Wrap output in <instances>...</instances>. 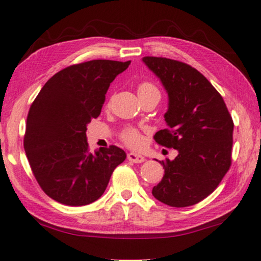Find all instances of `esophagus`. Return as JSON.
Segmentation results:
<instances>
[{
  "instance_id": "34e87169",
  "label": "esophagus",
  "mask_w": 261,
  "mask_h": 261,
  "mask_svg": "<svg viewBox=\"0 0 261 261\" xmlns=\"http://www.w3.org/2000/svg\"><path fill=\"white\" fill-rule=\"evenodd\" d=\"M127 160L131 161V162H135V163H141L145 161V158L143 155H140V154H137V153H129L127 154Z\"/></svg>"
}]
</instances>
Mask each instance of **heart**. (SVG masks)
<instances>
[{
    "instance_id": "1",
    "label": "heart",
    "mask_w": 261,
    "mask_h": 261,
    "mask_svg": "<svg viewBox=\"0 0 261 261\" xmlns=\"http://www.w3.org/2000/svg\"><path fill=\"white\" fill-rule=\"evenodd\" d=\"M138 95L141 94H158L159 93L158 88L151 83H141L138 86ZM122 139L126 145H129L131 147H138L141 145V136L136 129H126L122 134Z\"/></svg>"
}]
</instances>
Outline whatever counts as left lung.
Masks as SVG:
<instances>
[{
    "label": "left lung",
    "instance_id": "left-lung-1",
    "mask_svg": "<svg viewBox=\"0 0 261 261\" xmlns=\"http://www.w3.org/2000/svg\"><path fill=\"white\" fill-rule=\"evenodd\" d=\"M168 94V129L154 139L178 152L160 161L165 169L153 188L155 199L171 207L197 204L218 188L231 165L233 123L222 96L202 74L183 62L143 57Z\"/></svg>",
    "mask_w": 261,
    "mask_h": 261
}]
</instances>
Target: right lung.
<instances>
[{
  "label": "right lung",
  "instance_id": "obj_1",
  "mask_svg": "<svg viewBox=\"0 0 261 261\" xmlns=\"http://www.w3.org/2000/svg\"><path fill=\"white\" fill-rule=\"evenodd\" d=\"M131 61L93 60L55 73L31 106L24 148L39 185L68 206L98 200L126 154L117 146L88 151L87 124L96 118L115 78Z\"/></svg>",
  "mask_w": 261,
  "mask_h": 261
}]
</instances>
